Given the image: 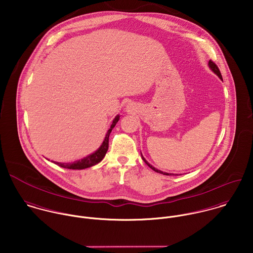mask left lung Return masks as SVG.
Segmentation results:
<instances>
[{
  "label": "left lung",
  "instance_id": "obj_1",
  "mask_svg": "<svg viewBox=\"0 0 253 253\" xmlns=\"http://www.w3.org/2000/svg\"><path fill=\"white\" fill-rule=\"evenodd\" d=\"M209 67H210V69H211V70H212V71H213V72H214V73H215V74H216V75H217L221 80H223V79H222V75H221V72H220L219 68H218V67H217V65H216L213 61H211V60L209 61ZM142 160H143V161H144V162H145V163H146L150 168L152 169L153 170H155V171H157V172H160V173H163V174H166V175H169V173H168V172H163V171H161L160 169H157L154 168L153 166H151V165H150V164H149V163H148V162H147L143 157H142Z\"/></svg>",
  "mask_w": 253,
  "mask_h": 253
}]
</instances>
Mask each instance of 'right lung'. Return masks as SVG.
Instances as JSON below:
<instances>
[{
	"instance_id": "add662e5",
	"label": "right lung",
	"mask_w": 253,
	"mask_h": 253,
	"mask_svg": "<svg viewBox=\"0 0 253 253\" xmlns=\"http://www.w3.org/2000/svg\"><path fill=\"white\" fill-rule=\"evenodd\" d=\"M120 117L117 116L115 118V120L113 121V124L110 127V129L108 130L107 134H106V137L101 145V147L93 154L85 157L82 160H79V161H76L74 163H56L57 165H59L60 167L62 168L66 169H83L89 168V167H92L96 164H98L99 162L102 161V159L105 157L107 151H108V148H109V135L112 131V129L115 127L116 124L118 123Z\"/></svg>"
}]
</instances>
